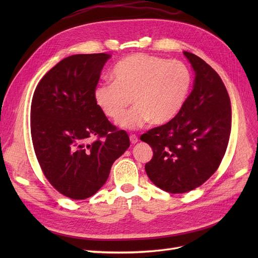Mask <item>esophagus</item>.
I'll return each instance as SVG.
<instances>
[{
    "mask_svg": "<svg viewBox=\"0 0 258 258\" xmlns=\"http://www.w3.org/2000/svg\"><path fill=\"white\" fill-rule=\"evenodd\" d=\"M129 138H130V142H131L132 144H136V143H138V141H139V138H138L136 135H131Z\"/></svg>",
    "mask_w": 258,
    "mask_h": 258,
    "instance_id": "obj_1",
    "label": "esophagus"
}]
</instances>
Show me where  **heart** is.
I'll list each match as a JSON object with an SVG mask.
<instances>
[{"mask_svg":"<svg viewBox=\"0 0 258 258\" xmlns=\"http://www.w3.org/2000/svg\"><path fill=\"white\" fill-rule=\"evenodd\" d=\"M114 82L99 84L93 99L106 117L118 119L131 99L135 106L118 120L128 130L150 121L162 124L181 112L192 86V73L179 60L148 53H134L119 60L112 70Z\"/></svg>","mask_w":258,"mask_h":258,"instance_id":"obj_1","label":"heart"}]
</instances>
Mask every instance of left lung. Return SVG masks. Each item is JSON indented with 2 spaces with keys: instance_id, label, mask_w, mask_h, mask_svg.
<instances>
[{
  "instance_id": "obj_1",
  "label": "left lung",
  "mask_w": 258,
  "mask_h": 258,
  "mask_svg": "<svg viewBox=\"0 0 258 258\" xmlns=\"http://www.w3.org/2000/svg\"><path fill=\"white\" fill-rule=\"evenodd\" d=\"M195 72L192 90L172 120L148 130L142 141L153 148L145 165L160 189L182 194L211 177L224 157L231 130V106L220 75L196 54L184 51Z\"/></svg>"
}]
</instances>
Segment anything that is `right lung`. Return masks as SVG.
I'll return each instance as SVG.
<instances>
[{
	"mask_svg": "<svg viewBox=\"0 0 258 258\" xmlns=\"http://www.w3.org/2000/svg\"><path fill=\"white\" fill-rule=\"evenodd\" d=\"M110 58L90 53L61 60L38 83L31 103V137L38 163L54 188L71 199L95 195L130 146L127 132L117 130L93 99Z\"/></svg>",
	"mask_w": 258,
	"mask_h": 258,
	"instance_id": "add662e5",
	"label": "right lung"
}]
</instances>
